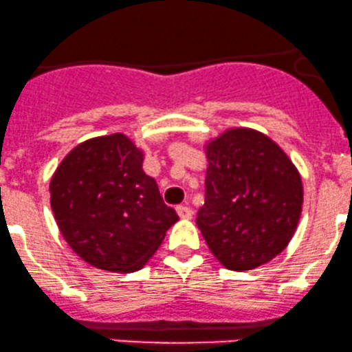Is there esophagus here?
<instances>
[{
	"label": "esophagus",
	"instance_id": "esophagus-1",
	"mask_svg": "<svg viewBox=\"0 0 352 352\" xmlns=\"http://www.w3.org/2000/svg\"><path fill=\"white\" fill-rule=\"evenodd\" d=\"M176 213L179 214V218H183V220H190L192 217V211L190 206H184V205H179L176 206Z\"/></svg>",
	"mask_w": 352,
	"mask_h": 352
}]
</instances>
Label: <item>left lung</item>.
<instances>
[{
    "label": "left lung",
    "mask_w": 352,
    "mask_h": 352,
    "mask_svg": "<svg viewBox=\"0 0 352 352\" xmlns=\"http://www.w3.org/2000/svg\"><path fill=\"white\" fill-rule=\"evenodd\" d=\"M206 196L196 225L228 270L274 260L296 233L304 203L300 173L274 139L228 127L206 139Z\"/></svg>",
    "instance_id": "1"
}]
</instances>
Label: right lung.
<instances>
[{
    "label": "right lung",
    "instance_id": "obj_1",
    "mask_svg": "<svg viewBox=\"0 0 352 352\" xmlns=\"http://www.w3.org/2000/svg\"><path fill=\"white\" fill-rule=\"evenodd\" d=\"M142 162L144 149L114 132L80 142L56 166L52 211L69 247L89 265L141 270L179 220Z\"/></svg>",
    "mask_w": 352,
    "mask_h": 352
}]
</instances>
